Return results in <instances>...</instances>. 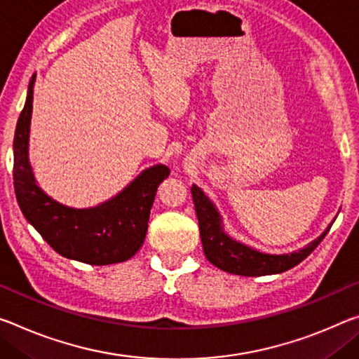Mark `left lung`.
<instances>
[{
  "mask_svg": "<svg viewBox=\"0 0 359 359\" xmlns=\"http://www.w3.org/2000/svg\"><path fill=\"white\" fill-rule=\"evenodd\" d=\"M191 196L195 203V210L198 224H200V236L204 249V255L210 264L224 270L226 273L241 276H264V275H276L283 273L292 266L299 265L304 259L315 251L318 244L331 230V225L326 231L315 241L306 244L305 248L291 254L273 255L259 252L255 249L246 246V244L238 243L224 231L222 219L217 209L209 198L204 195L200 187H191Z\"/></svg>",
  "mask_w": 359,
  "mask_h": 359,
  "instance_id": "8db88e82",
  "label": "left lung"
}]
</instances>
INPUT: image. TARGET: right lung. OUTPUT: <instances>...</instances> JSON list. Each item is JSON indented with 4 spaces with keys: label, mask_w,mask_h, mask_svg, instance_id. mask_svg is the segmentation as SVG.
<instances>
[{
    "label": "right lung",
    "mask_w": 359,
    "mask_h": 359,
    "mask_svg": "<svg viewBox=\"0 0 359 359\" xmlns=\"http://www.w3.org/2000/svg\"><path fill=\"white\" fill-rule=\"evenodd\" d=\"M32 76L27 102L14 134V190L22 214L57 254L89 265H111L133 257L144 244L158 185L169 175L164 164L145 169L115 198L89 209L57 203L36 185L28 163L33 102Z\"/></svg>",
    "instance_id": "1"
}]
</instances>
